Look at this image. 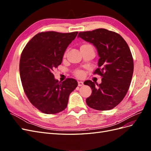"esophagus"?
<instances>
[{"label": "esophagus", "instance_id": "34e87169", "mask_svg": "<svg viewBox=\"0 0 151 151\" xmlns=\"http://www.w3.org/2000/svg\"><path fill=\"white\" fill-rule=\"evenodd\" d=\"M83 85H84L83 82H82V81H78V86H83Z\"/></svg>", "mask_w": 151, "mask_h": 151}]
</instances>
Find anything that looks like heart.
Here are the masks:
<instances>
[{"label": "heart", "mask_w": 151, "mask_h": 151, "mask_svg": "<svg viewBox=\"0 0 151 151\" xmlns=\"http://www.w3.org/2000/svg\"><path fill=\"white\" fill-rule=\"evenodd\" d=\"M86 45H84L83 46L81 47H84V46H86ZM76 76L77 77H79V78H82V77H83L84 76V72L83 70H77L75 73Z\"/></svg>", "instance_id": "obj_1"}]
</instances>
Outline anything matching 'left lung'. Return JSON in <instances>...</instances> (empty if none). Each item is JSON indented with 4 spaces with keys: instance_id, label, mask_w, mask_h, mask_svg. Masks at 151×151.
Segmentation results:
<instances>
[{
    "instance_id": "left-lung-1",
    "label": "left lung",
    "mask_w": 151,
    "mask_h": 151,
    "mask_svg": "<svg viewBox=\"0 0 151 151\" xmlns=\"http://www.w3.org/2000/svg\"><path fill=\"white\" fill-rule=\"evenodd\" d=\"M78 38L96 48L99 58L94 74L103 77L99 84L91 81L84 82L92 89L86 103L96 110L111 109L122 101L129 89L134 72L130 50L119 34L106 29L80 32Z\"/></svg>"
}]
</instances>
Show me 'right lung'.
<instances>
[{
  "label": "right lung",
  "mask_w": 151,
  "mask_h": 151,
  "mask_svg": "<svg viewBox=\"0 0 151 151\" xmlns=\"http://www.w3.org/2000/svg\"><path fill=\"white\" fill-rule=\"evenodd\" d=\"M77 33H40L27 43L21 53L19 72L24 93L31 103L44 113L64 110L70 94L77 86L74 79L58 82L52 73L62 63L63 54Z\"/></svg>",
  "instance_id": "right-lung-1"
}]
</instances>
